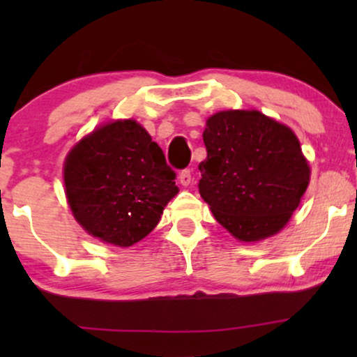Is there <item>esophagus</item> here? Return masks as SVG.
Instances as JSON below:
<instances>
[{
  "instance_id": "34e87169",
  "label": "esophagus",
  "mask_w": 357,
  "mask_h": 357,
  "mask_svg": "<svg viewBox=\"0 0 357 357\" xmlns=\"http://www.w3.org/2000/svg\"><path fill=\"white\" fill-rule=\"evenodd\" d=\"M178 180H180V183L183 185V187H188V185L192 183V180H193V174H192V170H190V169H185V170H182V172L178 174Z\"/></svg>"
}]
</instances>
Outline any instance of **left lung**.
Wrapping results in <instances>:
<instances>
[{
    "instance_id": "left-lung-1",
    "label": "left lung",
    "mask_w": 357,
    "mask_h": 357,
    "mask_svg": "<svg viewBox=\"0 0 357 357\" xmlns=\"http://www.w3.org/2000/svg\"><path fill=\"white\" fill-rule=\"evenodd\" d=\"M203 141L198 188L216 221L242 242L280 232L310 180L294 131L258 110H224L206 120Z\"/></svg>"
}]
</instances>
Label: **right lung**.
<instances>
[{"label": "right lung", "mask_w": 357, "mask_h": 357, "mask_svg": "<svg viewBox=\"0 0 357 357\" xmlns=\"http://www.w3.org/2000/svg\"><path fill=\"white\" fill-rule=\"evenodd\" d=\"M63 178L76 221L119 247L148 236L178 193L162 149L135 120L110 121L84 136L66 155Z\"/></svg>", "instance_id": "add662e5"}]
</instances>
